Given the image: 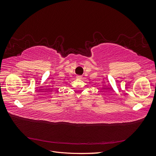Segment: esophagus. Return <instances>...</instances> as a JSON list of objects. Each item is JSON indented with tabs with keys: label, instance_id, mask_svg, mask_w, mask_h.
<instances>
[{
	"label": "esophagus",
	"instance_id": "esophagus-1",
	"mask_svg": "<svg viewBox=\"0 0 156 156\" xmlns=\"http://www.w3.org/2000/svg\"><path fill=\"white\" fill-rule=\"evenodd\" d=\"M76 77H77V79H82L83 76H82V75H77Z\"/></svg>",
	"mask_w": 156,
	"mask_h": 156
}]
</instances>
